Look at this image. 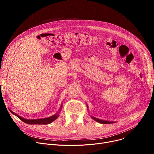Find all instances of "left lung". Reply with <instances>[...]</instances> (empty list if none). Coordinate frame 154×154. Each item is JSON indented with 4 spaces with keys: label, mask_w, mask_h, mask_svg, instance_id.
<instances>
[{
    "label": "left lung",
    "mask_w": 154,
    "mask_h": 154,
    "mask_svg": "<svg viewBox=\"0 0 154 154\" xmlns=\"http://www.w3.org/2000/svg\"><path fill=\"white\" fill-rule=\"evenodd\" d=\"M92 119H93L94 120L97 121V122H99V123H100V124H112V123H113V122H110V121L102 120H100V119H97V118H95V117H92Z\"/></svg>",
    "instance_id": "1"
}]
</instances>
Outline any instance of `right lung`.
<instances>
[{"label": "right lung", "mask_w": 154, "mask_h": 154, "mask_svg": "<svg viewBox=\"0 0 154 154\" xmlns=\"http://www.w3.org/2000/svg\"><path fill=\"white\" fill-rule=\"evenodd\" d=\"M62 107V106H61ZM61 109V108H60ZM13 114H14L15 116H17L18 118H19L22 121H23V122H25L26 124H48L51 122H52L54 120H55L56 119H57L59 117V114H56L55 115L48 117V118H45V119H32V120H28V119H26L24 118H22V117H20L19 116H18L17 114H15L14 112H12V110H10Z\"/></svg>", "instance_id": "right-lung-1"}]
</instances>
